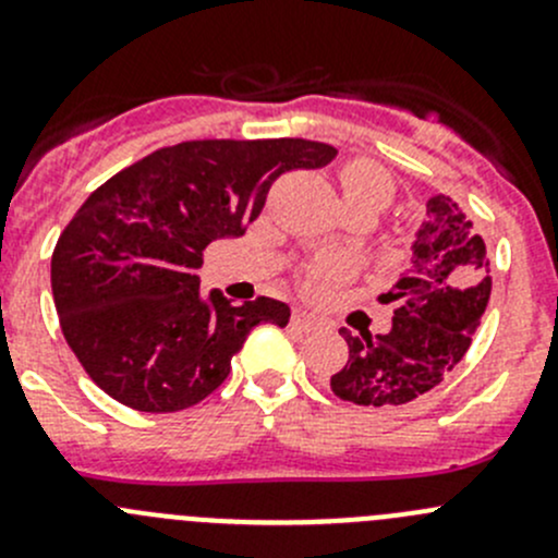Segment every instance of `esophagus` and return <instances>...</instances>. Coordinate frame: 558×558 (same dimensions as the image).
I'll list each match as a JSON object with an SVG mask.
<instances>
[{
    "label": "esophagus",
    "mask_w": 558,
    "mask_h": 558,
    "mask_svg": "<svg viewBox=\"0 0 558 558\" xmlns=\"http://www.w3.org/2000/svg\"><path fill=\"white\" fill-rule=\"evenodd\" d=\"M291 326H294L296 331H315L320 326V320L305 311H294V315H291Z\"/></svg>",
    "instance_id": "1"
}]
</instances>
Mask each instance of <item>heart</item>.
<instances>
[{"label": "heart", "instance_id": "heart-1", "mask_svg": "<svg viewBox=\"0 0 558 558\" xmlns=\"http://www.w3.org/2000/svg\"><path fill=\"white\" fill-rule=\"evenodd\" d=\"M340 185L342 202H373V205H378L384 210L388 199H391V180L373 161H348L340 170ZM340 275L342 269L337 264L318 262L307 272V283L318 291L324 286H329L331 280L340 278Z\"/></svg>", "mask_w": 558, "mask_h": 558}]
</instances>
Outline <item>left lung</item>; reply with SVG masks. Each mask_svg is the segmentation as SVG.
Listing matches in <instances>:
<instances>
[{
	"label": "left lung",
	"instance_id": "1",
	"mask_svg": "<svg viewBox=\"0 0 558 558\" xmlns=\"http://www.w3.org/2000/svg\"><path fill=\"white\" fill-rule=\"evenodd\" d=\"M492 296L486 243L451 196H432L415 232L410 269L380 302H393L386 335H351L331 391L353 404L413 402L446 378L470 348Z\"/></svg>",
	"mask_w": 558,
	"mask_h": 558
}]
</instances>
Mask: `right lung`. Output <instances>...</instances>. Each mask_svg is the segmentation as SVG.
Returning a JSON list of instances; mask_svg holds the SVG:
<instances>
[{
    "instance_id": "obj_1",
    "label": "right lung",
    "mask_w": 558,
    "mask_h": 558,
    "mask_svg": "<svg viewBox=\"0 0 558 558\" xmlns=\"http://www.w3.org/2000/svg\"><path fill=\"white\" fill-rule=\"evenodd\" d=\"M337 156L311 140H191L112 174L50 258L66 345L92 380L140 413H178L216 391L253 326H286V302L234 305L199 291L202 251L243 238L278 174Z\"/></svg>"
}]
</instances>
